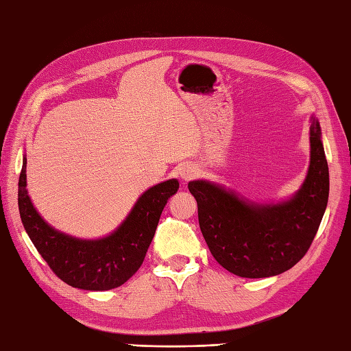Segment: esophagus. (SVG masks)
I'll return each instance as SVG.
<instances>
[{
  "mask_svg": "<svg viewBox=\"0 0 351 351\" xmlns=\"http://www.w3.org/2000/svg\"><path fill=\"white\" fill-rule=\"evenodd\" d=\"M195 176H197V169H195L194 167L186 165V167H183V168L180 169V177L183 178L184 182L192 180V178H194Z\"/></svg>",
  "mask_w": 351,
  "mask_h": 351,
  "instance_id": "34e87169",
  "label": "esophagus"
}]
</instances>
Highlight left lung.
Returning a JSON list of instances; mask_svg holds the SVG:
<instances>
[{"label": "left lung", "mask_w": 351, "mask_h": 351, "mask_svg": "<svg viewBox=\"0 0 351 351\" xmlns=\"http://www.w3.org/2000/svg\"><path fill=\"white\" fill-rule=\"evenodd\" d=\"M212 256L230 273L262 278L282 274L303 259L318 232L328 199V167L321 128L311 124V165L297 195L280 204L242 202L217 184H188Z\"/></svg>", "instance_id": "obj_1"}]
</instances>
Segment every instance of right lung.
Instances as JSON below:
<instances>
[{
    "mask_svg": "<svg viewBox=\"0 0 351 351\" xmlns=\"http://www.w3.org/2000/svg\"><path fill=\"white\" fill-rule=\"evenodd\" d=\"M27 159L18 183L19 215L27 234L53 273L73 288L107 291L125 283L145 259L168 198L178 189L177 180L153 186L141 195L130 215L104 239L82 241L49 227L27 194Z\"/></svg>",
    "mask_w": 351,
    "mask_h": 351,
    "instance_id": "1",
    "label": "right lung"
}]
</instances>
